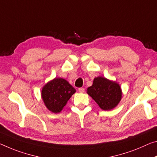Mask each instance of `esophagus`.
Segmentation results:
<instances>
[{
  "label": "esophagus",
  "mask_w": 157,
  "mask_h": 157,
  "mask_svg": "<svg viewBox=\"0 0 157 157\" xmlns=\"http://www.w3.org/2000/svg\"><path fill=\"white\" fill-rule=\"evenodd\" d=\"M78 91H79V92H80V93H84V92L85 91V89H84V88H79Z\"/></svg>",
  "instance_id": "1"
}]
</instances>
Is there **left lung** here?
I'll use <instances>...</instances> for the list:
<instances>
[{"label": "left lung", "mask_w": 157, "mask_h": 157, "mask_svg": "<svg viewBox=\"0 0 157 157\" xmlns=\"http://www.w3.org/2000/svg\"><path fill=\"white\" fill-rule=\"evenodd\" d=\"M86 91L103 110L115 108L122 96L119 84L100 76L94 78L93 84Z\"/></svg>", "instance_id": "8db88e82"}]
</instances>
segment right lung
Returning <instances> with one entry per match:
<instances>
[{"mask_svg": "<svg viewBox=\"0 0 157 157\" xmlns=\"http://www.w3.org/2000/svg\"><path fill=\"white\" fill-rule=\"evenodd\" d=\"M76 90L63 78H54L42 89L41 96L44 105L49 111L59 113Z\"/></svg>", "mask_w": 157, "mask_h": 157, "instance_id": "1", "label": "right lung"}]
</instances>
